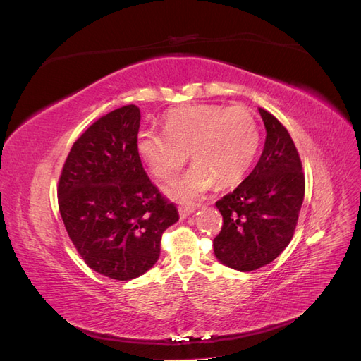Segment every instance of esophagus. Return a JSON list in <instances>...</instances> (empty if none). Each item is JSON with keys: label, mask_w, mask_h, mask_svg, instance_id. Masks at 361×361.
Listing matches in <instances>:
<instances>
[{"label": "esophagus", "mask_w": 361, "mask_h": 361, "mask_svg": "<svg viewBox=\"0 0 361 361\" xmlns=\"http://www.w3.org/2000/svg\"><path fill=\"white\" fill-rule=\"evenodd\" d=\"M195 209H197V204L195 203H187V204H180L179 206V214L182 218H187L190 214H192Z\"/></svg>", "instance_id": "34e87169"}]
</instances>
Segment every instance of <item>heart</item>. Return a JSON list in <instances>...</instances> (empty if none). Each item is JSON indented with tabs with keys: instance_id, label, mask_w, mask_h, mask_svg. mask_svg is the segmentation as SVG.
<instances>
[{
	"instance_id": "1",
	"label": "heart",
	"mask_w": 361,
	"mask_h": 361,
	"mask_svg": "<svg viewBox=\"0 0 361 361\" xmlns=\"http://www.w3.org/2000/svg\"><path fill=\"white\" fill-rule=\"evenodd\" d=\"M259 143L257 122L247 108L195 104L169 111L164 133H141L137 152L161 180L171 179L191 154L194 166L167 188L170 197L190 200L215 182L228 187L241 180L256 158Z\"/></svg>"
}]
</instances>
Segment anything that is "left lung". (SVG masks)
Here are the masks:
<instances>
[{"label":"left lung","mask_w":361,"mask_h":361,"mask_svg":"<svg viewBox=\"0 0 361 361\" xmlns=\"http://www.w3.org/2000/svg\"><path fill=\"white\" fill-rule=\"evenodd\" d=\"M259 113L267 129L260 159L215 203L223 215L221 232L214 239L215 256L243 272L271 264L289 245L305 190L300 154L288 129L264 108Z\"/></svg>","instance_id":"8db88e82"}]
</instances>
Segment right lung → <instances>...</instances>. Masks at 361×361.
<instances>
[{
    "label": "right lung",
    "instance_id": "obj_1",
    "mask_svg": "<svg viewBox=\"0 0 361 361\" xmlns=\"http://www.w3.org/2000/svg\"><path fill=\"white\" fill-rule=\"evenodd\" d=\"M140 108L102 116L75 141L59 179V209L84 262L114 280L157 264L164 231L179 220L137 152Z\"/></svg>",
    "mask_w": 361,
    "mask_h": 361
}]
</instances>
